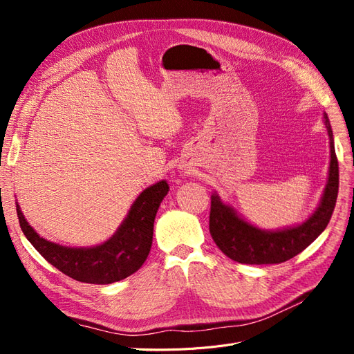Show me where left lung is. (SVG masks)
I'll use <instances>...</instances> for the list:
<instances>
[{
    "instance_id": "1",
    "label": "left lung",
    "mask_w": 354,
    "mask_h": 354,
    "mask_svg": "<svg viewBox=\"0 0 354 354\" xmlns=\"http://www.w3.org/2000/svg\"><path fill=\"white\" fill-rule=\"evenodd\" d=\"M329 136L330 162L328 181L319 207L304 223L281 230H261L241 218L236 211L223 203L218 195L211 196L209 233L216 245L229 259L242 264H279L304 251L330 220L338 195V160L330 124L324 113Z\"/></svg>"
}]
</instances>
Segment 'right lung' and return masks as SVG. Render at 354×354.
Listing matches in <instances>:
<instances>
[{
	"label": "right lung",
	"instance_id": "obj_1",
	"mask_svg": "<svg viewBox=\"0 0 354 354\" xmlns=\"http://www.w3.org/2000/svg\"><path fill=\"white\" fill-rule=\"evenodd\" d=\"M168 189L165 180L145 189L113 236L91 248H71L41 238L29 226L19 205L16 209L26 239L50 264L78 282L108 285L125 279L146 261L152 246L156 212Z\"/></svg>",
	"mask_w": 354,
	"mask_h": 354
}]
</instances>
